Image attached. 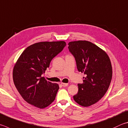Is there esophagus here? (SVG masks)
<instances>
[{
    "label": "esophagus",
    "instance_id": "esophagus-1",
    "mask_svg": "<svg viewBox=\"0 0 128 128\" xmlns=\"http://www.w3.org/2000/svg\"><path fill=\"white\" fill-rule=\"evenodd\" d=\"M61 85L62 86V87H66V86H68V83H61Z\"/></svg>",
    "mask_w": 128,
    "mask_h": 128
}]
</instances>
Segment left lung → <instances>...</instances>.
<instances>
[{
    "label": "left lung",
    "instance_id": "1",
    "mask_svg": "<svg viewBox=\"0 0 128 128\" xmlns=\"http://www.w3.org/2000/svg\"><path fill=\"white\" fill-rule=\"evenodd\" d=\"M68 49L75 58L79 72L84 73L83 83L73 96L76 103L88 107L98 102L108 90L112 76L110 60L106 53L90 41L70 42Z\"/></svg>",
    "mask_w": 128,
    "mask_h": 128
}]
</instances>
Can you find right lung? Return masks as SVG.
<instances>
[{
    "instance_id": "1",
    "label": "right lung",
    "mask_w": 128,
    "mask_h": 128,
    "mask_svg": "<svg viewBox=\"0 0 128 128\" xmlns=\"http://www.w3.org/2000/svg\"><path fill=\"white\" fill-rule=\"evenodd\" d=\"M64 41L40 42L27 47L14 66L13 78L22 98L36 108H44L54 101L59 85L42 77L53 58L63 50Z\"/></svg>"
}]
</instances>
